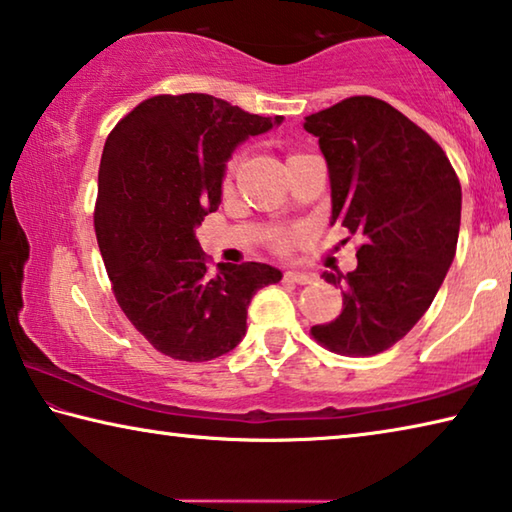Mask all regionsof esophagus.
I'll return each mask as SVG.
<instances>
[{
  "mask_svg": "<svg viewBox=\"0 0 512 512\" xmlns=\"http://www.w3.org/2000/svg\"><path fill=\"white\" fill-rule=\"evenodd\" d=\"M284 277H287V280H291V282H296V284H311L316 280V277L311 273H302V271H287V273H284Z\"/></svg>",
  "mask_w": 512,
  "mask_h": 512,
  "instance_id": "1",
  "label": "esophagus"
}]
</instances>
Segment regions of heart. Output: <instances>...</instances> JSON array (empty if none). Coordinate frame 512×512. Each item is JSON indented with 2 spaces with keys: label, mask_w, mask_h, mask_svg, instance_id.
Wrapping results in <instances>:
<instances>
[{
  "label": "heart",
  "mask_w": 512,
  "mask_h": 512,
  "mask_svg": "<svg viewBox=\"0 0 512 512\" xmlns=\"http://www.w3.org/2000/svg\"><path fill=\"white\" fill-rule=\"evenodd\" d=\"M235 167H237V160H230L228 169H225V187H230V183H232V176H235ZM277 244L284 246V244H287V239L280 237V239H277Z\"/></svg>",
  "instance_id": "obj_1"
}]
</instances>
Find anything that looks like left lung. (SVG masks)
<instances>
[{
    "instance_id": "8db88e82",
    "label": "left lung",
    "mask_w": 512,
    "mask_h": 512,
    "mask_svg": "<svg viewBox=\"0 0 512 512\" xmlns=\"http://www.w3.org/2000/svg\"><path fill=\"white\" fill-rule=\"evenodd\" d=\"M332 187V219L363 237L357 268L323 273L343 311L311 334L343 357H372L411 332L456 255L461 183L445 151L391 103L350 97L305 117Z\"/></svg>"
}]
</instances>
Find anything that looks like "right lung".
<instances>
[{"label": "right lung", "instance_id": "1", "mask_svg": "<svg viewBox=\"0 0 512 512\" xmlns=\"http://www.w3.org/2000/svg\"><path fill=\"white\" fill-rule=\"evenodd\" d=\"M282 121L212 94H162L108 135L94 210L99 250L119 307L171 359L210 361L235 350L250 300L282 280L259 262L219 264L210 275L196 239L201 221L219 210L237 146Z\"/></svg>", "mask_w": 512, "mask_h": 512}]
</instances>
